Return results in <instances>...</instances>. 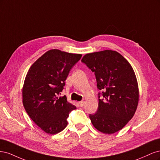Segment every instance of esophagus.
I'll return each instance as SVG.
<instances>
[{
    "label": "esophagus",
    "instance_id": "34e87169",
    "mask_svg": "<svg viewBox=\"0 0 160 160\" xmlns=\"http://www.w3.org/2000/svg\"><path fill=\"white\" fill-rule=\"evenodd\" d=\"M79 105L81 106V107H83V106L85 105V101H79Z\"/></svg>",
    "mask_w": 160,
    "mask_h": 160
}]
</instances>
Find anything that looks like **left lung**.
Returning a JSON list of instances; mask_svg holds the SVG:
<instances>
[{
    "mask_svg": "<svg viewBox=\"0 0 160 160\" xmlns=\"http://www.w3.org/2000/svg\"><path fill=\"white\" fill-rule=\"evenodd\" d=\"M81 61L95 72L98 89L103 90L97 112L89 114L99 132L112 134L122 129L137 109L139 89L129 62L117 51L105 50L88 53Z\"/></svg>",
    "mask_w": 160,
    "mask_h": 160,
    "instance_id": "left-lung-1",
    "label": "left lung"
}]
</instances>
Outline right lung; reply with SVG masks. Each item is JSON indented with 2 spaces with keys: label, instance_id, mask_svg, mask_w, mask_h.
<instances>
[{
  "label": "right lung",
  "instance_id": "add662e5",
  "mask_svg": "<svg viewBox=\"0 0 160 160\" xmlns=\"http://www.w3.org/2000/svg\"><path fill=\"white\" fill-rule=\"evenodd\" d=\"M82 57L59 49L46 52L28 69L22 88V103L30 118L42 130L57 134L67 125L76 109L66 96L59 97L69 71Z\"/></svg>",
  "mask_w": 160,
  "mask_h": 160
}]
</instances>
